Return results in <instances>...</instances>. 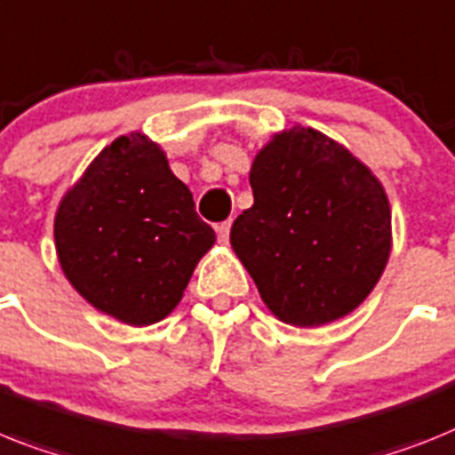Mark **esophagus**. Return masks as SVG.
I'll return each mask as SVG.
<instances>
[{
	"label": "esophagus",
	"mask_w": 455,
	"mask_h": 455,
	"mask_svg": "<svg viewBox=\"0 0 455 455\" xmlns=\"http://www.w3.org/2000/svg\"><path fill=\"white\" fill-rule=\"evenodd\" d=\"M215 231H217V238H220V243H228V234H231V221H221V224H217Z\"/></svg>",
	"instance_id": "1"
}]
</instances>
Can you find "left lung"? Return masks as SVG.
Wrapping results in <instances>:
<instances>
[{"instance_id": "obj_1", "label": "left lung", "mask_w": 455, "mask_h": 455, "mask_svg": "<svg viewBox=\"0 0 455 455\" xmlns=\"http://www.w3.org/2000/svg\"><path fill=\"white\" fill-rule=\"evenodd\" d=\"M254 205L231 245L277 319L300 328L349 315L391 251L381 182L347 148L310 127L275 133L251 164Z\"/></svg>"}]
</instances>
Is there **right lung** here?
I'll list each match as a JSON object with an SVG mask.
<instances>
[{"label": "right lung", "mask_w": 455, "mask_h": 455, "mask_svg": "<svg viewBox=\"0 0 455 455\" xmlns=\"http://www.w3.org/2000/svg\"><path fill=\"white\" fill-rule=\"evenodd\" d=\"M212 245L215 231L196 215L192 192L143 133L106 145L55 215L67 280L87 303L129 326L171 315Z\"/></svg>", "instance_id": "right-lung-1"}]
</instances>
